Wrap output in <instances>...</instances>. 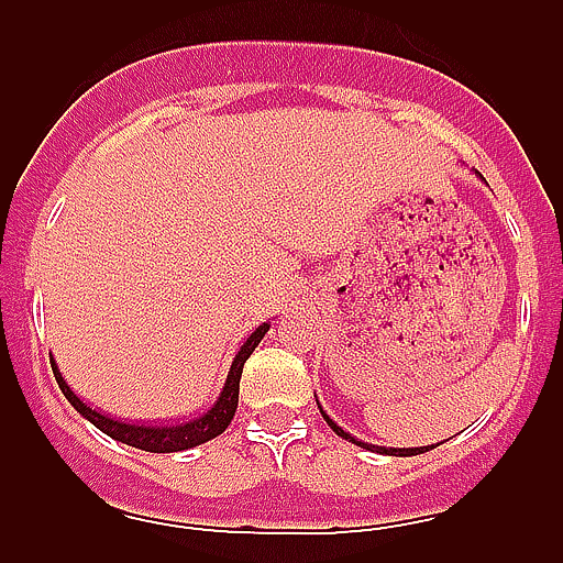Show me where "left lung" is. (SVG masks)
Here are the masks:
<instances>
[{
    "instance_id": "obj_1",
    "label": "left lung",
    "mask_w": 563,
    "mask_h": 563,
    "mask_svg": "<svg viewBox=\"0 0 563 563\" xmlns=\"http://www.w3.org/2000/svg\"><path fill=\"white\" fill-rule=\"evenodd\" d=\"M321 408V406H318ZM321 413H323V419H327V424L329 428L334 430V433L340 435V439H345V441H351V444H356V446H362V450H371V452H378V455H395V457H411V455H419V452H428V450H433V446H413V450H395V446H376V444H365V441H360V439H354V435L351 433H345L343 428H340L338 422H334V419H329V413L323 411L321 408Z\"/></svg>"
}]
</instances>
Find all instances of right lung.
Here are the masks:
<instances>
[{"label":"right lung","mask_w":563,"mask_h":563,"mask_svg":"<svg viewBox=\"0 0 563 563\" xmlns=\"http://www.w3.org/2000/svg\"><path fill=\"white\" fill-rule=\"evenodd\" d=\"M269 332V323H261L253 334L245 340V345L240 349V354L234 356L231 362L229 378H225V387L220 391V397L214 400V406L209 408L207 413L201 417L190 419V422L181 424H133V422H119V419L108 417V413H100L98 408H89L81 397L76 395L67 382L62 378L59 367H56L54 356H51V371H54L56 384H59L62 395L70 400V406L81 413L84 419L95 424V428L103 430L106 435H111L113 441H122V444L135 446V450L144 452H181V450H192L198 444H207V441L218 439L225 428L231 424L236 413V402H240V378H242V367H245L247 356L253 354L255 345L261 343V338Z\"/></svg>","instance_id":"obj_1"}]
</instances>
